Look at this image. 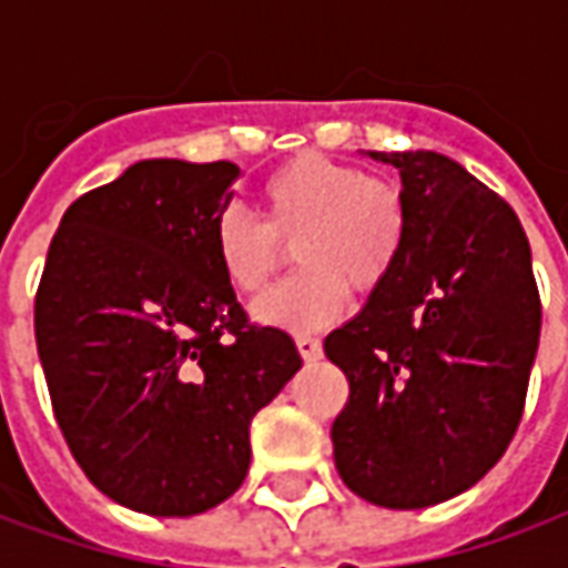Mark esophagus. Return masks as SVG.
Listing matches in <instances>:
<instances>
[{
	"label": "esophagus",
	"mask_w": 568,
	"mask_h": 568,
	"mask_svg": "<svg viewBox=\"0 0 568 568\" xmlns=\"http://www.w3.org/2000/svg\"><path fill=\"white\" fill-rule=\"evenodd\" d=\"M295 344H297V353H301V358H304V362H316V358H322L320 337H313V334H297Z\"/></svg>",
	"instance_id": "esophagus-1"
}]
</instances>
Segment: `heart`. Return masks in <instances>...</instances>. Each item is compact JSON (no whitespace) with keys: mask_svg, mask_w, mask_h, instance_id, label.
<instances>
[{"mask_svg":"<svg viewBox=\"0 0 568 568\" xmlns=\"http://www.w3.org/2000/svg\"><path fill=\"white\" fill-rule=\"evenodd\" d=\"M264 222L224 206L212 222V255L224 283L255 295L295 246L301 271L252 304L261 325L316 332L346 310L356 292L381 288L398 267L407 240V197L398 182L362 166L301 151L261 185Z\"/></svg>","mask_w":568,"mask_h":568,"instance_id":"1","label":"heart"}]
</instances>
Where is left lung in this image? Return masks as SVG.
Wrapping results in <instances>:
<instances>
[{"label":"left lung","instance_id":"1","mask_svg":"<svg viewBox=\"0 0 568 568\" xmlns=\"http://www.w3.org/2000/svg\"><path fill=\"white\" fill-rule=\"evenodd\" d=\"M407 197L395 273L325 337L349 398L332 426L344 484L383 508L475 487L520 426L541 332L529 243L514 210L438 151H371Z\"/></svg>","mask_w":568,"mask_h":568}]
</instances>
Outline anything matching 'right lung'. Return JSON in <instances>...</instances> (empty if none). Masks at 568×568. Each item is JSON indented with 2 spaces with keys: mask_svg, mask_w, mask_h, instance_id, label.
I'll return each instance as SVG.
<instances>
[{
  "mask_svg": "<svg viewBox=\"0 0 568 568\" xmlns=\"http://www.w3.org/2000/svg\"><path fill=\"white\" fill-rule=\"evenodd\" d=\"M231 161H140L81 194L36 292L57 426L93 487L151 517L234 496L248 423L301 368L295 341L248 322L212 255Z\"/></svg>",
  "mask_w": 568,
  "mask_h": 568,
  "instance_id": "right-lung-1",
  "label": "right lung"
}]
</instances>
